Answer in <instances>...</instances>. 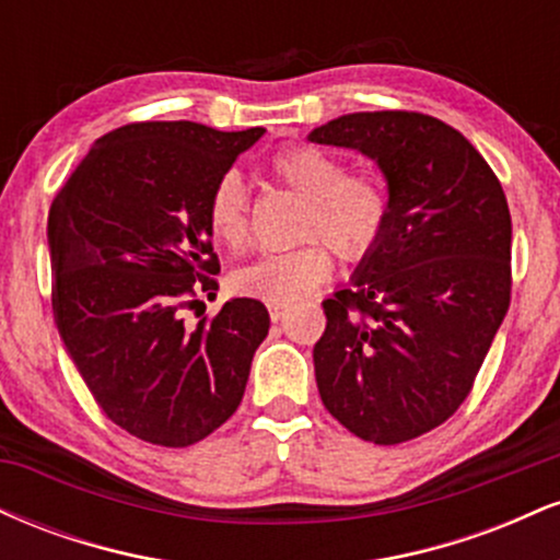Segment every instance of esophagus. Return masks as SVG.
Instances as JSON below:
<instances>
[{"instance_id":"1","label":"esophagus","mask_w":560,"mask_h":560,"mask_svg":"<svg viewBox=\"0 0 560 560\" xmlns=\"http://www.w3.org/2000/svg\"><path fill=\"white\" fill-rule=\"evenodd\" d=\"M268 313H271V320L276 324V320L284 318L287 305H281V302H268Z\"/></svg>"}]
</instances>
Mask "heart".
<instances>
[{
	"label": "heart",
	"mask_w": 560,
	"mask_h": 560,
	"mask_svg": "<svg viewBox=\"0 0 560 560\" xmlns=\"http://www.w3.org/2000/svg\"><path fill=\"white\" fill-rule=\"evenodd\" d=\"M273 182L302 197L289 249L262 253L231 276L236 292L262 302H292L331 273V250L345 262L369 258L389 226V186L376 171H345L334 152L316 144H287L266 160ZM205 223L215 242L244 247L249 236L247 191L236 173H223L205 202Z\"/></svg>",
	"instance_id": "obj_1"
}]
</instances>
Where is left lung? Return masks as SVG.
Here are the masks:
<instances>
[{
	"instance_id": "8db88e82",
	"label": "left lung",
	"mask_w": 560,
	"mask_h": 560,
	"mask_svg": "<svg viewBox=\"0 0 560 560\" xmlns=\"http://www.w3.org/2000/svg\"><path fill=\"white\" fill-rule=\"evenodd\" d=\"M387 176L392 213L350 289L324 300L313 347L326 410L374 445L445 423L474 387L511 305V210L487 160L423 113H350L313 128Z\"/></svg>"
}]
</instances>
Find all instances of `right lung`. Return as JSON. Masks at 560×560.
<instances>
[{"mask_svg": "<svg viewBox=\"0 0 560 560\" xmlns=\"http://www.w3.org/2000/svg\"><path fill=\"white\" fill-rule=\"evenodd\" d=\"M262 131L120 126L96 141L49 210L57 331L102 413L152 445L189 447L226 423L271 326L253 298L229 300L197 329L182 318L218 289L210 189Z\"/></svg>", "mask_w": 560, "mask_h": 560, "instance_id": "add662e5", "label": "right lung"}]
</instances>
